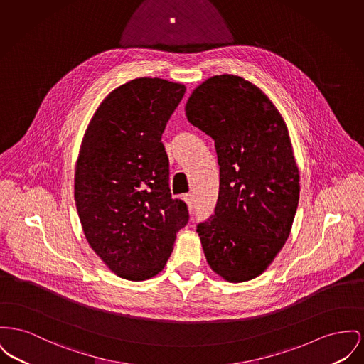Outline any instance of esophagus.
Segmentation results:
<instances>
[{
	"label": "esophagus",
	"instance_id": "esophagus-1",
	"mask_svg": "<svg viewBox=\"0 0 364 364\" xmlns=\"http://www.w3.org/2000/svg\"><path fill=\"white\" fill-rule=\"evenodd\" d=\"M183 199H184V202L188 205V209L193 210V205H195L193 193H184V195H183Z\"/></svg>",
	"mask_w": 364,
	"mask_h": 364
}]
</instances>
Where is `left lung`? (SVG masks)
<instances>
[{
  "mask_svg": "<svg viewBox=\"0 0 364 364\" xmlns=\"http://www.w3.org/2000/svg\"><path fill=\"white\" fill-rule=\"evenodd\" d=\"M187 119L214 140L220 166L214 213L196 232L221 278L261 275L290 235L299 173L287 127L274 103L237 75H215L186 105Z\"/></svg>",
  "mask_w": 364,
  "mask_h": 364,
  "instance_id": "left-lung-1",
  "label": "left lung"
}]
</instances>
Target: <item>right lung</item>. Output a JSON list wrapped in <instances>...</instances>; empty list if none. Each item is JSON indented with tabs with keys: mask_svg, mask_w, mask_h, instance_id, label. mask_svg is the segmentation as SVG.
Instances as JSON below:
<instances>
[{
	"mask_svg": "<svg viewBox=\"0 0 364 364\" xmlns=\"http://www.w3.org/2000/svg\"><path fill=\"white\" fill-rule=\"evenodd\" d=\"M186 86L137 78L114 89L86 129L74 198L95 253L121 278L146 280L171 257L187 225L186 202L171 198L161 141Z\"/></svg>",
	"mask_w": 364,
	"mask_h": 364,
	"instance_id": "1",
	"label": "right lung"
}]
</instances>
